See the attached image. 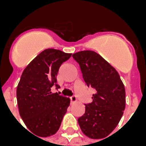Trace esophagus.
<instances>
[{"instance_id":"esophagus-1","label":"esophagus","mask_w":146,"mask_h":146,"mask_svg":"<svg viewBox=\"0 0 146 146\" xmlns=\"http://www.w3.org/2000/svg\"><path fill=\"white\" fill-rule=\"evenodd\" d=\"M70 101H71V103H75L76 102V98L75 95H73L70 97Z\"/></svg>"}]
</instances>
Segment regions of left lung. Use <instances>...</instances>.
Instances as JSON below:
<instances>
[{"mask_svg": "<svg viewBox=\"0 0 146 146\" xmlns=\"http://www.w3.org/2000/svg\"><path fill=\"white\" fill-rule=\"evenodd\" d=\"M73 58L79 64L87 86L95 89L92 102L84 104L85 113L78 118L80 127L88 138H104L115 129L123 116L124 85L117 71L95 51H79Z\"/></svg>", "mask_w": 146, "mask_h": 146, "instance_id": "left-lung-1", "label": "left lung"}]
</instances>
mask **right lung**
Wrapping results in <instances>:
<instances>
[{
  "label": "right lung",
  "instance_id": "1",
  "mask_svg": "<svg viewBox=\"0 0 146 146\" xmlns=\"http://www.w3.org/2000/svg\"><path fill=\"white\" fill-rule=\"evenodd\" d=\"M71 55L60 50L45 49L22 73L16 90L19 111L27 128L38 137L54 135L70 106V98L51 93V88H59L56 84L59 67Z\"/></svg>",
  "mask_w": 146,
  "mask_h": 146
}]
</instances>
